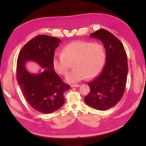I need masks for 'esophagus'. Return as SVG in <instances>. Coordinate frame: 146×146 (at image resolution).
Here are the masks:
<instances>
[{
	"instance_id": "obj_1",
	"label": "esophagus",
	"mask_w": 146,
	"mask_h": 146,
	"mask_svg": "<svg viewBox=\"0 0 146 146\" xmlns=\"http://www.w3.org/2000/svg\"><path fill=\"white\" fill-rule=\"evenodd\" d=\"M79 86H80L79 84H72V85H70L71 87H78Z\"/></svg>"
}]
</instances>
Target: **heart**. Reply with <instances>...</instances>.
Returning <instances> with one entry per match:
<instances>
[{
    "instance_id": "heart-1",
    "label": "heart",
    "mask_w": 146,
    "mask_h": 146,
    "mask_svg": "<svg viewBox=\"0 0 146 146\" xmlns=\"http://www.w3.org/2000/svg\"><path fill=\"white\" fill-rule=\"evenodd\" d=\"M106 59L104 46L100 42L76 41L66 45L62 54H56L53 59L55 70L61 75H65L73 63L75 68L67 74L68 83H75L96 77L101 71Z\"/></svg>"
}]
</instances>
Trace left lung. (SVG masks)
I'll list each match as a JSON object with an SVG mask.
<instances>
[{
	"label": "left lung",
	"mask_w": 146,
	"mask_h": 146,
	"mask_svg": "<svg viewBox=\"0 0 146 146\" xmlns=\"http://www.w3.org/2000/svg\"><path fill=\"white\" fill-rule=\"evenodd\" d=\"M90 36L102 41L106 60L100 74L88 84L90 92L84 101L94 109L106 110L115 106L125 92L128 72L127 55L121 41L108 31L101 29Z\"/></svg>",
	"instance_id": "8db88e82"
}]
</instances>
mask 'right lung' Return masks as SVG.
<instances>
[{
    "mask_svg": "<svg viewBox=\"0 0 146 146\" xmlns=\"http://www.w3.org/2000/svg\"><path fill=\"white\" fill-rule=\"evenodd\" d=\"M60 39L47 35H38L21 50L17 63V80L26 101L35 110L51 113L65 103L64 94L70 86L62 81L55 72L53 59ZM35 61L45 69L38 74H32L25 68V62Z\"/></svg>",
    "mask_w": 146,
    "mask_h": 146,
    "instance_id": "obj_1",
    "label": "right lung"
}]
</instances>
